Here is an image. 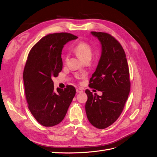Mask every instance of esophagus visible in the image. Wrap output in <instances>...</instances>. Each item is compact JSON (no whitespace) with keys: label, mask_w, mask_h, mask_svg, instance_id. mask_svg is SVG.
<instances>
[{"label":"esophagus","mask_w":157,"mask_h":157,"mask_svg":"<svg viewBox=\"0 0 157 157\" xmlns=\"http://www.w3.org/2000/svg\"><path fill=\"white\" fill-rule=\"evenodd\" d=\"M83 91V89H82V88H78V89H76V92L78 93H82Z\"/></svg>","instance_id":"esophagus-1"}]
</instances>
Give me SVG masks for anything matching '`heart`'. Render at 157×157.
Listing matches in <instances>:
<instances>
[{"label": "heart", "instance_id": "1", "mask_svg": "<svg viewBox=\"0 0 157 157\" xmlns=\"http://www.w3.org/2000/svg\"><path fill=\"white\" fill-rule=\"evenodd\" d=\"M74 51L84 61L91 60L93 49L90 44L86 41H80L74 47ZM67 59V57H66Z\"/></svg>", "mask_w": 157, "mask_h": 157}]
</instances>
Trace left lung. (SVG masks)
<instances>
[{"label": "left lung", "instance_id": "left-lung-1", "mask_svg": "<svg viewBox=\"0 0 157 157\" xmlns=\"http://www.w3.org/2000/svg\"><path fill=\"white\" fill-rule=\"evenodd\" d=\"M102 44V55L89 87L102 91L101 96L87 89V117L93 126L105 129L122 113L130 91L129 71L126 53L118 40L109 33L91 31Z\"/></svg>", "mask_w": 157, "mask_h": 157}]
</instances>
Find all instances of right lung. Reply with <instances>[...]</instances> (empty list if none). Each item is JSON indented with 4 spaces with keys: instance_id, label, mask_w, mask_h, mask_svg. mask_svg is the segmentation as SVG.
Segmentation results:
<instances>
[{
    "instance_id": "add662e5",
    "label": "right lung",
    "mask_w": 157,
    "mask_h": 157,
    "mask_svg": "<svg viewBox=\"0 0 157 157\" xmlns=\"http://www.w3.org/2000/svg\"><path fill=\"white\" fill-rule=\"evenodd\" d=\"M78 37L68 33L48 34L31 48L23 78L28 106L37 122L45 127L60 123L75 94L72 86L54 90L52 77L62 69L61 52L64 44Z\"/></svg>"
}]
</instances>
